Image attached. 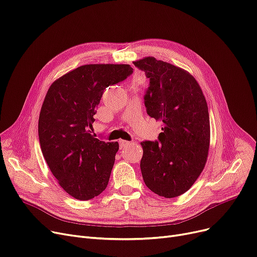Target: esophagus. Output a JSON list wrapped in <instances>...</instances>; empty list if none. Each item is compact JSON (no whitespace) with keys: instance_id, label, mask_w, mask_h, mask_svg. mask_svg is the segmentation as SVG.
<instances>
[{"instance_id":"34e87169","label":"esophagus","mask_w":257,"mask_h":257,"mask_svg":"<svg viewBox=\"0 0 257 257\" xmlns=\"http://www.w3.org/2000/svg\"><path fill=\"white\" fill-rule=\"evenodd\" d=\"M118 143H119V147L120 148H125V147L128 146V145H130V142H127V141H124V140L118 141Z\"/></svg>"}]
</instances>
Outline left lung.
Masks as SVG:
<instances>
[{
    "instance_id": "8db88e82",
    "label": "left lung",
    "mask_w": 257,
    "mask_h": 257,
    "mask_svg": "<svg viewBox=\"0 0 257 257\" xmlns=\"http://www.w3.org/2000/svg\"><path fill=\"white\" fill-rule=\"evenodd\" d=\"M150 79L147 113L163 122L160 142H143L144 182L160 196L187 192L202 173L210 147L208 105L197 81L187 70L146 57L133 62Z\"/></svg>"
}]
</instances>
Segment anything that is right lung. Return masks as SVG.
Wrapping results in <instances>:
<instances>
[{
	"mask_svg": "<svg viewBox=\"0 0 257 257\" xmlns=\"http://www.w3.org/2000/svg\"><path fill=\"white\" fill-rule=\"evenodd\" d=\"M128 64H89L65 73L49 87L39 117L42 153L59 185L75 199L101 194L113 168L117 142L91 135L103 92L132 73Z\"/></svg>",
	"mask_w": 257,
	"mask_h": 257,
	"instance_id": "right-lung-1",
	"label": "right lung"
}]
</instances>
